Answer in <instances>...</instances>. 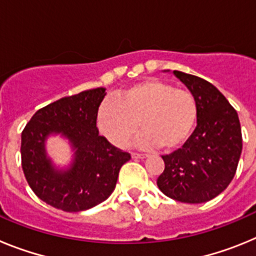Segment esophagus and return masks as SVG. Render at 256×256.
Masks as SVG:
<instances>
[{"label": "esophagus", "instance_id": "obj_1", "mask_svg": "<svg viewBox=\"0 0 256 256\" xmlns=\"http://www.w3.org/2000/svg\"><path fill=\"white\" fill-rule=\"evenodd\" d=\"M132 158H133V159H144V158H146V155H144V154L133 152L132 154Z\"/></svg>", "mask_w": 256, "mask_h": 256}]
</instances>
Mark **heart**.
<instances>
[{"label": "heart", "mask_w": 256, "mask_h": 256, "mask_svg": "<svg viewBox=\"0 0 256 256\" xmlns=\"http://www.w3.org/2000/svg\"><path fill=\"white\" fill-rule=\"evenodd\" d=\"M198 118V104L188 90L148 79L105 100L97 110L101 134L116 148H126L141 126L142 148H180L191 134Z\"/></svg>", "instance_id": "heart-1"}]
</instances>
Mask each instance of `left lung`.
<instances>
[{
	"label": "left lung",
	"instance_id": "left-lung-1",
	"mask_svg": "<svg viewBox=\"0 0 256 256\" xmlns=\"http://www.w3.org/2000/svg\"><path fill=\"white\" fill-rule=\"evenodd\" d=\"M198 104V126L184 144L162 156L160 191L173 200L201 204L224 191L234 180L242 151L238 115L216 87L202 78L174 70Z\"/></svg>",
	"mask_w": 256,
	"mask_h": 256
}]
</instances>
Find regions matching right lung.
Instances as JSON below:
<instances>
[{
  "mask_svg": "<svg viewBox=\"0 0 256 256\" xmlns=\"http://www.w3.org/2000/svg\"><path fill=\"white\" fill-rule=\"evenodd\" d=\"M106 88H94L62 97L40 108L22 133V166L26 182L46 204L69 212H83L101 204L116 186L128 152L112 146L98 134L97 110ZM50 135L68 140L74 159L58 168L46 150Z\"/></svg>",
  "mask_w": 256,
  "mask_h": 256,
  "instance_id": "1",
  "label": "right lung"
}]
</instances>
